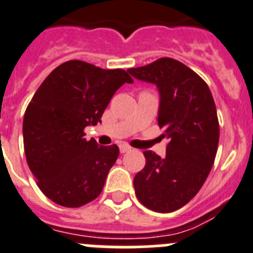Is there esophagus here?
<instances>
[{"mask_svg":"<svg viewBox=\"0 0 253 253\" xmlns=\"http://www.w3.org/2000/svg\"><path fill=\"white\" fill-rule=\"evenodd\" d=\"M128 151H131V146L126 145V143H122V145H120V152L126 153V152H128Z\"/></svg>","mask_w":253,"mask_h":253,"instance_id":"34e87169","label":"esophagus"}]
</instances>
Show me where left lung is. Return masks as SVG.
<instances>
[{"label":"left lung","instance_id":"left-lung-1","mask_svg":"<svg viewBox=\"0 0 253 253\" xmlns=\"http://www.w3.org/2000/svg\"><path fill=\"white\" fill-rule=\"evenodd\" d=\"M128 72L159 87V126L169 138L165 157L143 152L146 165L134 176V192L147 209L173 212L197 195L213 166L219 140L216 105L206 82L173 58H159Z\"/></svg>","mask_w":253,"mask_h":253}]
</instances>
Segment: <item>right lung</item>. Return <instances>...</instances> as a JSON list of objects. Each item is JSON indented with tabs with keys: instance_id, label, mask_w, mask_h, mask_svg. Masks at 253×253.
<instances>
[{
	"instance_id": "add662e5",
	"label": "right lung",
	"mask_w": 253,
	"mask_h": 253,
	"mask_svg": "<svg viewBox=\"0 0 253 253\" xmlns=\"http://www.w3.org/2000/svg\"><path fill=\"white\" fill-rule=\"evenodd\" d=\"M133 80L122 68L103 70L80 60L49 73L26 108L23 147L31 172L46 197L76 209L102 192L120 155L117 145L84 138L88 125L101 122L115 92Z\"/></svg>"
}]
</instances>
